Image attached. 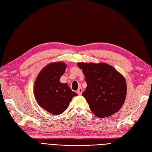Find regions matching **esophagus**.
Here are the masks:
<instances>
[{"mask_svg": "<svg viewBox=\"0 0 152 152\" xmlns=\"http://www.w3.org/2000/svg\"><path fill=\"white\" fill-rule=\"evenodd\" d=\"M82 92H83V89L81 88H78V90H77V95H81L82 94Z\"/></svg>", "mask_w": 152, "mask_h": 152, "instance_id": "1", "label": "esophagus"}]
</instances>
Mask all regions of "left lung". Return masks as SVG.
<instances>
[{
    "instance_id": "obj_1",
    "label": "left lung",
    "mask_w": 152,
    "mask_h": 152,
    "mask_svg": "<svg viewBox=\"0 0 152 152\" xmlns=\"http://www.w3.org/2000/svg\"><path fill=\"white\" fill-rule=\"evenodd\" d=\"M85 77V98L95 116L109 117L118 112L124 104L127 92L124 77L106 63H77Z\"/></svg>"
}]
</instances>
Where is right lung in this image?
<instances>
[{"label": "right lung", "mask_w": 152, "mask_h": 152, "mask_svg": "<svg viewBox=\"0 0 152 152\" xmlns=\"http://www.w3.org/2000/svg\"><path fill=\"white\" fill-rule=\"evenodd\" d=\"M66 64L62 62L50 63L39 73L34 84V95L38 105L53 115L64 112L72 97L77 95L67 83L59 80Z\"/></svg>", "instance_id": "1"}]
</instances>
